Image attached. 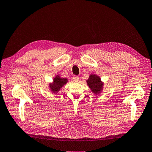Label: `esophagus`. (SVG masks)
<instances>
[{
    "label": "esophagus",
    "instance_id": "1",
    "mask_svg": "<svg viewBox=\"0 0 152 152\" xmlns=\"http://www.w3.org/2000/svg\"><path fill=\"white\" fill-rule=\"evenodd\" d=\"M73 80H74L75 82H78V81L79 80L80 78H79V77H78V76H77V75H75V76H73Z\"/></svg>",
    "mask_w": 152,
    "mask_h": 152
}]
</instances>
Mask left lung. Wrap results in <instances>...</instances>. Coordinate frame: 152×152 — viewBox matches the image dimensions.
<instances>
[{"mask_svg":"<svg viewBox=\"0 0 152 152\" xmlns=\"http://www.w3.org/2000/svg\"><path fill=\"white\" fill-rule=\"evenodd\" d=\"M87 83L89 87L91 88V91L97 93L99 92L102 88V84L100 81V79L95 75H91L89 76V79L87 80Z\"/></svg>","mask_w":152,"mask_h":152,"instance_id":"8db88e82","label":"left lung"}]
</instances>
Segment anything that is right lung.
Here are the masks:
<instances>
[{
    "label": "right lung",
    "mask_w": 152,
    "mask_h": 152,
    "mask_svg": "<svg viewBox=\"0 0 152 152\" xmlns=\"http://www.w3.org/2000/svg\"><path fill=\"white\" fill-rule=\"evenodd\" d=\"M67 83V79L60 78L59 76L56 77L54 79V84H50V88L52 91L56 93L59 91V89Z\"/></svg>",
    "instance_id": "obj_1"
}]
</instances>
